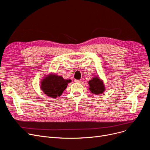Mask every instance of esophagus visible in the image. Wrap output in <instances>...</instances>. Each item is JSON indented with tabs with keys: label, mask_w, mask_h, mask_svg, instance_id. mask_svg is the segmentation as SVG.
<instances>
[{
	"label": "esophagus",
	"mask_w": 150,
	"mask_h": 150,
	"mask_svg": "<svg viewBox=\"0 0 150 150\" xmlns=\"http://www.w3.org/2000/svg\"><path fill=\"white\" fill-rule=\"evenodd\" d=\"M74 81L76 82V83H82V81L81 80H75Z\"/></svg>",
	"instance_id": "obj_1"
}]
</instances>
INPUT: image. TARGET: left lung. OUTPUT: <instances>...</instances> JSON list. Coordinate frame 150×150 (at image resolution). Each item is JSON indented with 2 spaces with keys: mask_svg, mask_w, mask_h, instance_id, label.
Here are the masks:
<instances>
[{
  "mask_svg": "<svg viewBox=\"0 0 150 150\" xmlns=\"http://www.w3.org/2000/svg\"><path fill=\"white\" fill-rule=\"evenodd\" d=\"M89 84L90 91L96 95L101 94L105 91V88L103 81L101 80L97 76L93 77L88 82Z\"/></svg>",
  "mask_w": 150,
  "mask_h": 150,
  "instance_id": "obj_1",
  "label": "left lung"
}]
</instances>
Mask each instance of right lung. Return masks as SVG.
<instances>
[{"instance_id":"right-lung-1","label":"right lung","mask_w":150,"mask_h":150,"mask_svg":"<svg viewBox=\"0 0 150 150\" xmlns=\"http://www.w3.org/2000/svg\"><path fill=\"white\" fill-rule=\"evenodd\" d=\"M70 81L64 80L61 76L50 74L42 80L41 88L47 96L55 98L61 96Z\"/></svg>"}]
</instances>
